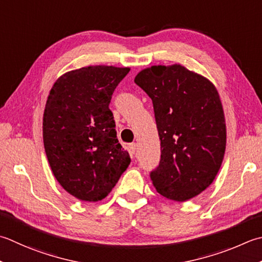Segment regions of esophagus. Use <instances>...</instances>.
Masks as SVG:
<instances>
[{
  "instance_id": "obj_1",
  "label": "esophagus",
  "mask_w": 262,
  "mask_h": 262,
  "mask_svg": "<svg viewBox=\"0 0 262 262\" xmlns=\"http://www.w3.org/2000/svg\"><path fill=\"white\" fill-rule=\"evenodd\" d=\"M128 150H129L130 155H135V152L137 151V144H136V143H132V144H129V147H128Z\"/></svg>"
}]
</instances>
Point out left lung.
<instances>
[{"label":"left lung","mask_w":262,"mask_h":262,"mask_svg":"<svg viewBox=\"0 0 262 262\" xmlns=\"http://www.w3.org/2000/svg\"><path fill=\"white\" fill-rule=\"evenodd\" d=\"M134 81L151 97L160 138L153 185L173 201L195 198L214 181L226 150V121L216 86L179 63L151 66Z\"/></svg>","instance_id":"obj_1"}]
</instances>
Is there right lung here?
Returning <instances> with one entry per match:
<instances>
[{"mask_svg":"<svg viewBox=\"0 0 262 262\" xmlns=\"http://www.w3.org/2000/svg\"><path fill=\"white\" fill-rule=\"evenodd\" d=\"M128 67L87 66L55 80L43 115V142L51 170L70 195L97 202L112 191L130 157L119 144L112 93Z\"/></svg>","mask_w":262,"mask_h":262,"instance_id":"right-lung-1","label":"right lung"}]
</instances>
